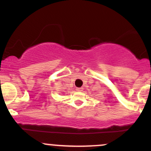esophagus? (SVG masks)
<instances>
[{"label": "esophagus", "mask_w": 151, "mask_h": 151, "mask_svg": "<svg viewBox=\"0 0 151 151\" xmlns=\"http://www.w3.org/2000/svg\"><path fill=\"white\" fill-rule=\"evenodd\" d=\"M83 90V88L82 87H80V88H77L76 89V91H81Z\"/></svg>", "instance_id": "1"}]
</instances>
